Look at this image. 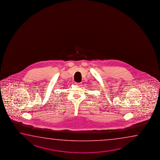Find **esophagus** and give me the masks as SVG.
<instances>
[{"instance_id":"obj_1","label":"esophagus","mask_w":160,"mask_h":160,"mask_svg":"<svg viewBox=\"0 0 160 160\" xmlns=\"http://www.w3.org/2000/svg\"><path fill=\"white\" fill-rule=\"evenodd\" d=\"M75 84H77V85H78V86H81V83H77V82H76V83H75Z\"/></svg>"}]
</instances>
